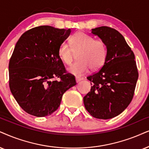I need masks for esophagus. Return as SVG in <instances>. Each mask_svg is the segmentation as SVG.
Instances as JSON below:
<instances>
[{"label":"esophagus","instance_id":"34e87169","mask_svg":"<svg viewBox=\"0 0 149 149\" xmlns=\"http://www.w3.org/2000/svg\"><path fill=\"white\" fill-rule=\"evenodd\" d=\"M83 79H84V78H82V77H79V76L76 77V82H80V81L83 80Z\"/></svg>","mask_w":149,"mask_h":149}]
</instances>
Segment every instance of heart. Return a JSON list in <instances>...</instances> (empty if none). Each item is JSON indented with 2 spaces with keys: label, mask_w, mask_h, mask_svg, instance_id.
Listing matches in <instances>:
<instances>
[{
  "label": "heart",
  "mask_w": 149,
  "mask_h": 149,
  "mask_svg": "<svg viewBox=\"0 0 149 149\" xmlns=\"http://www.w3.org/2000/svg\"><path fill=\"white\" fill-rule=\"evenodd\" d=\"M71 45L63 42L58 48V56L66 65H70L77 54L76 63L68 69L73 75H83L89 68L95 71L101 68L106 61L107 46L104 41L94 38L79 31L70 38Z\"/></svg>",
  "instance_id": "b5f03b06"
}]
</instances>
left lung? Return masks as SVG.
Returning a JSON list of instances; mask_svg holds the SVG:
<instances>
[{
    "label": "left lung",
    "mask_w": 149,
    "mask_h": 149,
    "mask_svg": "<svg viewBox=\"0 0 149 149\" xmlns=\"http://www.w3.org/2000/svg\"><path fill=\"white\" fill-rule=\"evenodd\" d=\"M92 33L106 43L107 56L101 69L87 77L92 86L84 97V104L94 118L111 119L131 103L138 71L134 54L119 31L102 26L93 29Z\"/></svg>",
    "instance_id": "1"
}]
</instances>
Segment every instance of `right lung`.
Returning a JSON list of instances; mask_svg holds the SVG:
<instances>
[{"instance_id":"1","label":"right lung","mask_w":149,"mask_h":149,"mask_svg":"<svg viewBox=\"0 0 149 149\" xmlns=\"http://www.w3.org/2000/svg\"><path fill=\"white\" fill-rule=\"evenodd\" d=\"M70 29L39 26L22 34L9 63V85L19 106L36 117L58 109L63 94L76 84L58 56V48Z\"/></svg>"}]
</instances>
